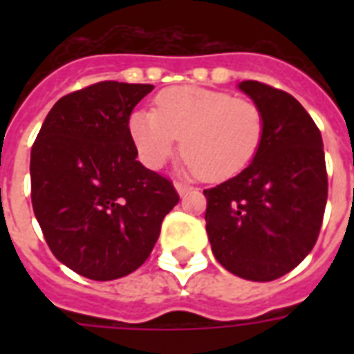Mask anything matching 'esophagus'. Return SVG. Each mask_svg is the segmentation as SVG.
<instances>
[{"instance_id":"obj_1","label":"esophagus","mask_w":354,"mask_h":354,"mask_svg":"<svg viewBox=\"0 0 354 354\" xmlns=\"http://www.w3.org/2000/svg\"><path fill=\"white\" fill-rule=\"evenodd\" d=\"M174 189H176L180 196H183V194H187L189 191H191V187H189V185H185V183H180V182L174 183Z\"/></svg>"}]
</instances>
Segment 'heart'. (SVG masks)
<instances>
[{"label":"heart","instance_id":"1","mask_svg":"<svg viewBox=\"0 0 354 354\" xmlns=\"http://www.w3.org/2000/svg\"><path fill=\"white\" fill-rule=\"evenodd\" d=\"M263 113L250 99L198 86H174L156 97L154 110H138L128 132L139 158L160 169L178 149L189 171L222 182L244 171L263 139Z\"/></svg>","mask_w":354,"mask_h":354}]
</instances>
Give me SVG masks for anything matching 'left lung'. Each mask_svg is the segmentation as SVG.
<instances>
[{
	"instance_id": "1",
	"label": "left lung",
	"mask_w": 354,
	"mask_h": 354,
	"mask_svg": "<svg viewBox=\"0 0 354 354\" xmlns=\"http://www.w3.org/2000/svg\"><path fill=\"white\" fill-rule=\"evenodd\" d=\"M239 90L263 113V139L241 174L204 191L205 230L227 272L264 283L296 268L316 244L327 204L324 141L290 93L257 80Z\"/></svg>"
}]
</instances>
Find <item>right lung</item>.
<instances>
[{
	"label": "right lung",
	"instance_id": "obj_1",
	"mask_svg": "<svg viewBox=\"0 0 354 354\" xmlns=\"http://www.w3.org/2000/svg\"><path fill=\"white\" fill-rule=\"evenodd\" d=\"M150 84L97 82L58 99L30 150V200L53 255L112 281L149 259L178 204L167 178L136 158L128 119Z\"/></svg>",
	"mask_w": 354,
	"mask_h": 354
}]
</instances>
